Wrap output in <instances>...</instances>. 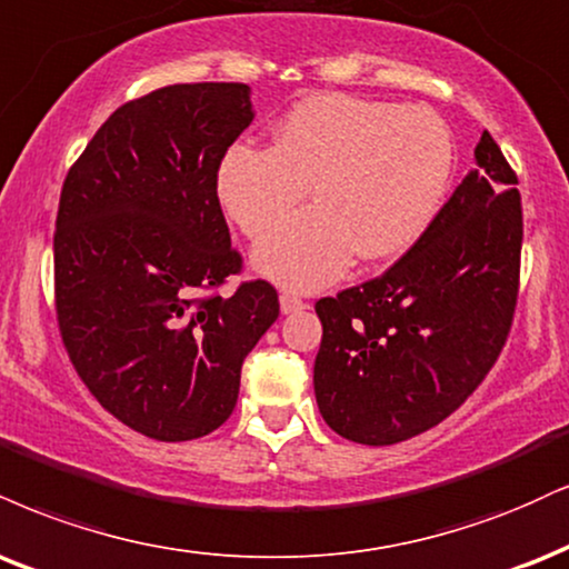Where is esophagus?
<instances>
[{
    "mask_svg": "<svg viewBox=\"0 0 569 569\" xmlns=\"http://www.w3.org/2000/svg\"><path fill=\"white\" fill-rule=\"evenodd\" d=\"M307 307V302L305 299H299L297 293H280V312L283 315H289V312H299V310H305Z\"/></svg>",
    "mask_w": 569,
    "mask_h": 569,
    "instance_id": "1",
    "label": "esophagus"
}]
</instances>
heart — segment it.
<instances>
[{
    "label": "heart",
    "mask_w": 569,
    "mask_h": 569,
    "mask_svg": "<svg viewBox=\"0 0 569 569\" xmlns=\"http://www.w3.org/2000/svg\"><path fill=\"white\" fill-rule=\"evenodd\" d=\"M453 137L435 111L355 94H312L272 132V148L232 146L217 169L222 211L262 241L311 188L316 209L254 251V270L286 289L337 280L352 257L410 249L448 193Z\"/></svg>",
    "instance_id": "heart-1"
}]
</instances>
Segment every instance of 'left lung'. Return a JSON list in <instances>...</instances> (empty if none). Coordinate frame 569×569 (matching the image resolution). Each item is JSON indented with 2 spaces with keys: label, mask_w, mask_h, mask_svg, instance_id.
<instances>
[{
  "label": "left lung",
  "mask_w": 569,
  "mask_h": 569,
  "mask_svg": "<svg viewBox=\"0 0 569 569\" xmlns=\"http://www.w3.org/2000/svg\"><path fill=\"white\" fill-rule=\"evenodd\" d=\"M421 238L389 267L315 305V400L333 432L395 445L448 419L501 355L519 291L522 201L490 132Z\"/></svg>",
  "instance_id": "8db88e82"
}]
</instances>
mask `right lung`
Returning <instances> with one entry per match:
<instances>
[{
	"instance_id": "obj_1",
	"label": "right lung",
	"mask_w": 569,
	"mask_h": 569,
	"mask_svg": "<svg viewBox=\"0 0 569 569\" xmlns=\"http://www.w3.org/2000/svg\"><path fill=\"white\" fill-rule=\"evenodd\" d=\"M254 119L249 84H172L124 102L68 169L54 222L60 337L89 392L134 432L184 442L230 419L278 293L241 272L217 169Z\"/></svg>"
}]
</instances>
